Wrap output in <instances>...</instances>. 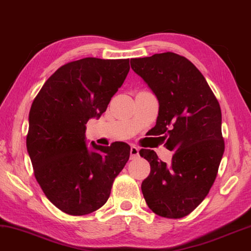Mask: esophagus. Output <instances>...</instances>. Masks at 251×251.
Wrapping results in <instances>:
<instances>
[{"label":"esophagus","mask_w":251,"mask_h":251,"mask_svg":"<svg viewBox=\"0 0 251 251\" xmlns=\"http://www.w3.org/2000/svg\"><path fill=\"white\" fill-rule=\"evenodd\" d=\"M138 156V149L136 147H130V159H136Z\"/></svg>","instance_id":"34e87169"}]
</instances>
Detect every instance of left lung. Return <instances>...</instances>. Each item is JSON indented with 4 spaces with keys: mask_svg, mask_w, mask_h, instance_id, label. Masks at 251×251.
<instances>
[{
    "mask_svg": "<svg viewBox=\"0 0 251 251\" xmlns=\"http://www.w3.org/2000/svg\"><path fill=\"white\" fill-rule=\"evenodd\" d=\"M130 66L159 100L151 135L175 151L167 164L153 150H141L151 166L142 193L155 214L181 219L203 201L218 175L224 153L220 103L203 74L184 56L167 51L132 58Z\"/></svg>",
    "mask_w": 251,
    "mask_h": 251,
    "instance_id": "8db88e82",
    "label": "left lung"
}]
</instances>
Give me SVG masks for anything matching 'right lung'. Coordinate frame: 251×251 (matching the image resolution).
I'll use <instances>...</instances> for the list:
<instances>
[{"instance_id": "right-lung-1", "label": "right lung", "mask_w": 251, "mask_h": 251, "mask_svg": "<svg viewBox=\"0 0 251 251\" xmlns=\"http://www.w3.org/2000/svg\"><path fill=\"white\" fill-rule=\"evenodd\" d=\"M129 59L87 57L50 75L29 113L27 150L36 180L56 207L85 215L104 205L115 178L129 159L123 142L85 145V124L104 113L124 83Z\"/></svg>"}]
</instances>
